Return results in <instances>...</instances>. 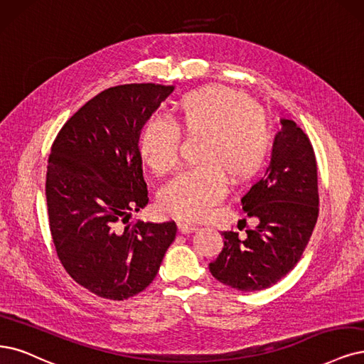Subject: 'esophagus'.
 <instances>
[{
  "mask_svg": "<svg viewBox=\"0 0 364 364\" xmlns=\"http://www.w3.org/2000/svg\"><path fill=\"white\" fill-rule=\"evenodd\" d=\"M198 230V228L192 223H187V222H180L178 223V232L180 234H191V232H195Z\"/></svg>",
  "mask_w": 364,
  "mask_h": 364,
  "instance_id": "1",
  "label": "esophagus"
}]
</instances>
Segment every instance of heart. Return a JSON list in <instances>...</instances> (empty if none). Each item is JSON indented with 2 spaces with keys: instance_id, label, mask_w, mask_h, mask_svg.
Segmentation results:
<instances>
[{
  "instance_id": "1",
  "label": "heart",
  "mask_w": 364,
  "mask_h": 364,
  "mask_svg": "<svg viewBox=\"0 0 364 364\" xmlns=\"http://www.w3.org/2000/svg\"><path fill=\"white\" fill-rule=\"evenodd\" d=\"M172 121L150 117L139 132V153L159 175L178 164L181 133L205 138L199 164L178 173L161 192L160 207L169 216L198 222L226 195L231 184L250 181L264 166L272 148V124L249 94L225 85H208L184 94Z\"/></svg>"
}]
</instances>
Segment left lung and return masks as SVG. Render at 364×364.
I'll use <instances>...</instances> for the list:
<instances>
[{"label": "left lung", "mask_w": 364, "mask_h": 364, "mask_svg": "<svg viewBox=\"0 0 364 364\" xmlns=\"http://www.w3.org/2000/svg\"><path fill=\"white\" fill-rule=\"evenodd\" d=\"M270 166L241 198L249 218L259 223L246 231H223V249L210 273L243 292L270 288L297 265L319 213L318 168L307 134L292 119H282Z\"/></svg>", "instance_id": "1"}]
</instances>
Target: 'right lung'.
<instances>
[{"mask_svg":"<svg viewBox=\"0 0 364 364\" xmlns=\"http://www.w3.org/2000/svg\"><path fill=\"white\" fill-rule=\"evenodd\" d=\"M172 85L126 84L88 100L58 132L46 172L49 228L58 259L80 287L126 300L154 280L175 222H132L148 204L138 148L145 121Z\"/></svg>","mask_w":364,"mask_h":364,"instance_id":"add662e5","label":"right lung"}]
</instances>
